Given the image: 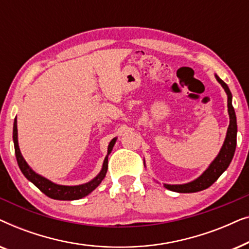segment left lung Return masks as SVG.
Segmentation results:
<instances>
[{"instance_id": "obj_1", "label": "left lung", "mask_w": 249, "mask_h": 249, "mask_svg": "<svg viewBox=\"0 0 249 249\" xmlns=\"http://www.w3.org/2000/svg\"><path fill=\"white\" fill-rule=\"evenodd\" d=\"M215 78L221 86L223 87L228 96V113H229V127H228L226 139H224L222 147H221L219 154L216 158L211 162V164L207 166V169L200 175L198 178H196L193 181L181 183V185H169V183H163V186L166 189L172 190L176 193H197L200 190H204L212 186L214 182L219 179V177L228 169L230 165L232 158L234 155L237 145V118L234 113V108L232 107V94L228 87V85L215 74ZM145 164V160H144Z\"/></svg>"}]
</instances>
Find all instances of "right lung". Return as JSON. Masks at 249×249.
Listing matches in <instances>:
<instances>
[{"label": "right lung", "instance_id": "add662e5", "mask_svg": "<svg viewBox=\"0 0 249 249\" xmlns=\"http://www.w3.org/2000/svg\"><path fill=\"white\" fill-rule=\"evenodd\" d=\"M117 137L112 139L110 144L107 146V154L105 156L103 165L98 175L95 177L94 179H91L90 181L83 185H77V186H64V185H57L49 180L45 177L38 175L28 165V163L26 162V160L23 159V156L20 152L19 148V142H18V128H17V118L13 122V144H15V152H16V158L17 162L20 170H21L22 175L29 180L30 182H33L37 188H38L43 194H45L46 196H49L50 198L53 199H59V200H76L80 199L83 197L89 195V194L97 188L102 182V180L105 178L107 172V161H108V155L113 149V146L117 142Z\"/></svg>", "mask_w": 249, "mask_h": 249}]
</instances>
